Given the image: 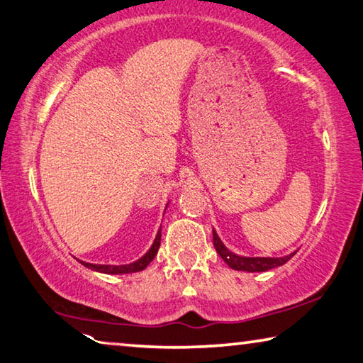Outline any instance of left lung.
Listing matches in <instances>:
<instances>
[{
	"instance_id": "left-lung-1",
	"label": "left lung",
	"mask_w": 363,
	"mask_h": 363,
	"mask_svg": "<svg viewBox=\"0 0 363 363\" xmlns=\"http://www.w3.org/2000/svg\"><path fill=\"white\" fill-rule=\"evenodd\" d=\"M213 245H215V250L218 252V255L225 259V263L230 266L231 269L247 271V272H264V271L279 268V266L285 264L291 257L295 255V252L290 253V255L277 257V258L238 255V253L231 252L223 242H221V239L218 238V234L215 230H213Z\"/></svg>"
}]
</instances>
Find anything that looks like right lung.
<instances>
[{
    "label": "right lung",
    "mask_w": 363,
    "mask_h": 363,
    "mask_svg": "<svg viewBox=\"0 0 363 363\" xmlns=\"http://www.w3.org/2000/svg\"><path fill=\"white\" fill-rule=\"evenodd\" d=\"M167 206H165V208H167ZM159 245H161V228L157 230V234L155 240H152V245L150 247V250L146 252L142 258H138L137 262L129 263V264H94V263L81 262V259H78V262L82 266H86V268L92 269L95 272H101V274H130V272L143 271L146 266L155 259L156 253L159 250Z\"/></svg>",
    "instance_id": "1"
}]
</instances>
